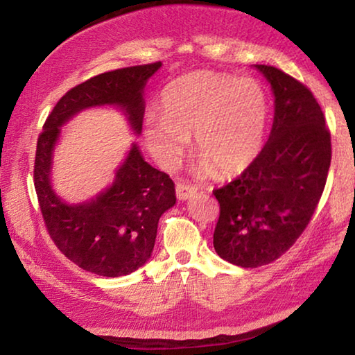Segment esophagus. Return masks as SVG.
<instances>
[{"mask_svg":"<svg viewBox=\"0 0 355 355\" xmlns=\"http://www.w3.org/2000/svg\"><path fill=\"white\" fill-rule=\"evenodd\" d=\"M175 192H177V199L178 200H188L191 199L192 196L197 192L196 186H189V184H184V183H178L175 186Z\"/></svg>","mask_w":355,"mask_h":355,"instance_id":"esophagus-1","label":"esophagus"}]
</instances>
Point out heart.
<instances>
[{
    "instance_id": "b5f03b06",
    "label": "heart",
    "mask_w": 355,
    "mask_h": 355,
    "mask_svg": "<svg viewBox=\"0 0 355 355\" xmlns=\"http://www.w3.org/2000/svg\"><path fill=\"white\" fill-rule=\"evenodd\" d=\"M161 110L163 116L150 112L144 120V139L159 166L175 169L194 135L199 172L219 177L248 169L268 122V97L260 83L209 70L172 81Z\"/></svg>"
}]
</instances>
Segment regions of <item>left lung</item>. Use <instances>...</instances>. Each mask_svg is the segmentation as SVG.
I'll use <instances>...</instances> for the list:
<instances>
[{
  "label": "left lung",
  "mask_w": 355,
  "mask_h": 355,
  "mask_svg": "<svg viewBox=\"0 0 355 355\" xmlns=\"http://www.w3.org/2000/svg\"><path fill=\"white\" fill-rule=\"evenodd\" d=\"M255 67L272 87L271 135L241 175L213 191L220 207L214 250L241 268L269 264L296 243L320 203L332 158L330 131L310 89L272 65Z\"/></svg>",
  "instance_id": "8db88e82"
}]
</instances>
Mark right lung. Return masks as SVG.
I'll list each match as a JSON object with an SVG mask.
<instances>
[{"label": "right lung", "mask_w": 355, "mask_h": 355, "mask_svg": "<svg viewBox=\"0 0 355 355\" xmlns=\"http://www.w3.org/2000/svg\"><path fill=\"white\" fill-rule=\"evenodd\" d=\"M161 62L117 69L78 84L53 107L39 135L34 186L46 230L58 249L84 271L122 277L152 255L161 214L175 205L169 175L146 163L133 144L112 184L95 199L70 205L51 188L53 150L62 125L83 110L120 107L136 135L142 130L144 87Z\"/></svg>", "instance_id": "obj_1"}]
</instances>
